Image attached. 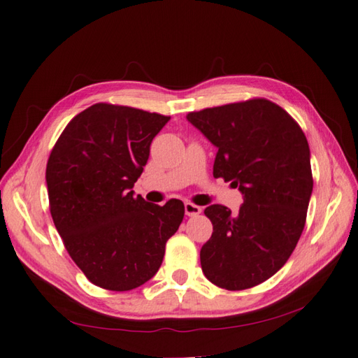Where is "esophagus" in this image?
I'll use <instances>...</instances> for the list:
<instances>
[{
  "mask_svg": "<svg viewBox=\"0 0 358 358\" xmlns=\"http://www.w3.org/2000/svg\"><path fill=\"white\" fill-rule=\"evenodd\" d=\"M201 210L203 209L200 206H196V204H194V203H185V212L187 217L199 215V214H201Z\"/></svg>",
  "mask_w": 358,
  "mask_h": 358,
  "instance_id": "obj_1",
  "label": "esophagus"
}]
</instances>
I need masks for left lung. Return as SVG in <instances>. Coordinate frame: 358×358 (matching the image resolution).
<instances>
[{"instance_id":"obj_1","label":"left lung","mask_w":358,"mask_h":358,"mask_svg":"<svg viewBox=\"0 0 358 358\" xmlns=\"http://www.w3.org/2000/svg\"><path fill=\"white\" fill-rule=\"evenodd\" d=\"M218 149L214 177L243 195L238 214L210 204L214 224L200 250L204 275L218 287L241 291L271 278L291 257L313 194L305 134L280 106L264 98L187 113Z\"/></svg>"}]
</instances>
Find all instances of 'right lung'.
<instances>
[{
  "instance_id": "right-lung-1",
  "label": "right lung",
  "mask_w": 358,
  "mask_h": 358,
  "mask_svg": "<svg viewBox=\"0 0 358 358\" xmlns=\"http://www.w3.org/2000/svg\"><path fill=\"white\" fill-rule=\"evenodd\" d=\"M171 117L96 103L73 117L53 146L48 169L53 223L90 283L131 291L162 266L185 204L149 203L132 191L150 143Z\"/></svg>"
}]
</instances>
